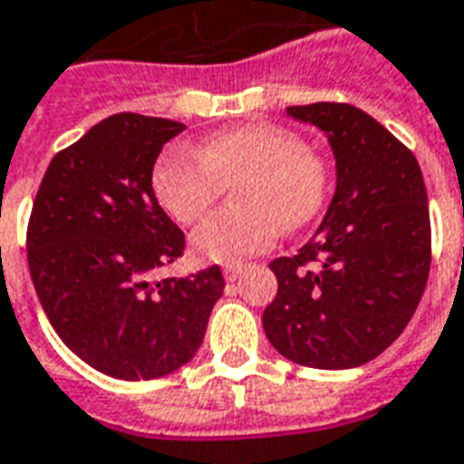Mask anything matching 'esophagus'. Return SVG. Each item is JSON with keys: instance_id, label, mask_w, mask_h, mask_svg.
I'll return each instance as SVG.
<instances>
[{"instance_id": "1", "label": "esophagus", "mask_w": 464, "mask_h": 464, "mask_svg": "<svg viewBox=\"0 0 464 464\" xmlns=\"http://www.w3.org/2000/svg\"><path fill=\"white\" fill-rule=\"evenodd\" d=\"M242 266H225V271H222V274H225V278H227V281H237V278L242 276Z\"/></svg>"}]
</instances>
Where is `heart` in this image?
<instances>
[{
  "instance_id": "b5f03b06",
  "label": "heart",
  "mask_w": 464,
  "mask_h": 464,
  "mask_svg": "<svg viewBox=\"0 0 464 464\" xmlns=\"http://www.w3.org/2000/svg\"><path fill=\"white\" fill-rule=\"evenodd\" d=\"M237 210L215 212L195 229L203 259L237 264L274 242L281 225L301 227L325 203V161L291 131L242 124L219 131L195 151L173 146L153 163V193L170 218L193 225L232 186Z\"/></svg>"
}]
</instances>
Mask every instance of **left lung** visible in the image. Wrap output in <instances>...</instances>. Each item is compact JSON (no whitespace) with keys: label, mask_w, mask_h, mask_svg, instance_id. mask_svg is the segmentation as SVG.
Wrapping results in <instances>:
<instances>
[{"label":"left lung","mask_w":464,"mask_h":464,"mask_svg":"<svg viewBox=\"0 0 464 464\" xmlns=\"http://www.w3.org/2000/svg\"><path fill=\"white\" fill-rule=\"evenodd\" d=\"M288 117L327 137L335 195L315 235L269 264L278 294L264 333L285 360L352 369L379 357L413 318L430 271V215L416 156L374 117L343 102Z\"/></svg>","instance_id":"obj_1"}]
</instances>
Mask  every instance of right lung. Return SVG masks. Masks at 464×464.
Returning a JSON list of instances; mask_svg holds the SVG:
<instances>
[{
	"label": "right lung",
	"instance_id": "obj_1",
	"mask_svg": "<svg viewBox=\"0 0 464 464\" xmlns=\"http://www.w3.org/2000/svg\"><path fill=\"white\" fill-rule=\"evenodd\" d=\"M186 124L120 112L53 156L29 219V271L63 343L107 377L159 379L193 360L219 266L151 274L183 256L186 237L151 188L163 144Z\"/></svg>",
	"mask_w": 464,
	"mask_h": 464
}]
</instances>
